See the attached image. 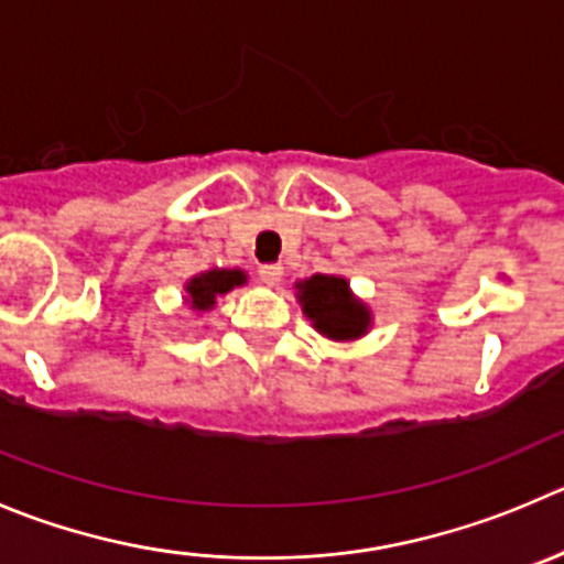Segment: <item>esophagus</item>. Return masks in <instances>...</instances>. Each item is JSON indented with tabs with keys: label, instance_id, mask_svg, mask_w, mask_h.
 Returning <instances> with one entry per match:
<instances>
[{
	"label": "esophagus",
	"instance_id": "obj_1",
	"mask_svg": "<svg viewBox=\"0 0 564 564\" xmlns=\"http://www.w3.org/2000/svg\"><path fill=\"white\" fill-rule=\"evenodd\" d=\"M259 278H261V283H267V286H278L283 278V267L281 264H261Z\"/></svg>",
	"mask_w": 564,
	"mask_h": 564
}]
</instances>
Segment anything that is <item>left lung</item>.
Wrapping results in <instances>:
<instances>
[{
	"instance_id": "8db88e82",
	"label": "left lung",
	"mask_w": 564,
	"mask_h": 564,
	"mask_svg": "<svg viewBox=\"0 0 564 564\" xmlns=\"http://www.w3.org/2000/svg\"><path fill=\"white\" fill-rule=\"evenodd\" d=\"M297 300L316 330L333 341H352L371 325L369 308L355 300L341 275H311L308 281H300Z\"/></svg>"
}]
</instances>
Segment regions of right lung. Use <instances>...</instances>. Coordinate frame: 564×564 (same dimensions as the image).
I'll use <instances>...</instances> for the list:
<instances>
[{
	"instance_id": "1",
	"label": "right lung",
	"mask_w": 564,
	"mask_h": 564,
	"mask_svg": "<svg viewBox=\"0 0 564 564\" xmlns=\"http://www.w3.org/2000/svg\"><path fill=\"white\" fill-rule=\"evenodd\" d=\"M248 281L242 270H209L200 275L189 278L187 283V303L195 311H209L215 308L217 297L228 294L234 286H242Z\"/></svg>"
}]
</instances>
